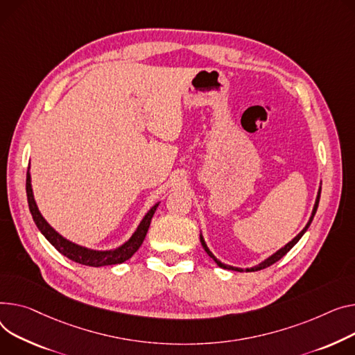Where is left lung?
Segmentation results:
<instances>
[{
    "label": "left lung",
    "instance_id": "obj_1",
    "mask_svg": "<svg viewBox=\"0 0 355 355\" xmlns=\"http://www.w3.org/2000/svg\"><path fill=\"white\" fill-rule=\"evenodd\" d=\"M320 194H321V188H320V190H318V194H317V198H315V204H314V208H313V212H311V217H310V220H309V223H306V225L302 228V231L297 235V237H294L288 244H286L284 247H282V248H279L277 252H274L271 257H268L267 259H264V261L263 263H259L258 266H254V267H251V268H239V267H232V266H227V264H224V263H221L220 261V259H217L216 258V255L214 254H212L211 251H209V248L207 247V244H205V241H204V237H202V235H200V241H201V244H202V247H204V250L207 251V254L212 258V259H214V261L217 263V266L218 267H221V268H225V270H232V271H240V272H243V271H258V270H263V268H267V267H270V266H272L274 263H277L278 261V259H281L282 257H284L298 241H300V239L302 237V235H304V232L306 231V230H309V227H310V224H311V221H313V218H314V216H315V212H317V208H318V202H320Z\"/></svg>",
    "mask_w": 355,
    "mask_h": 355
}]
</instances>
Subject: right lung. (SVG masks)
<instances>
[{"label":"right lung","instance_id":"obj_1","mask_svg":"<svg viewBox=\"0 0 355 355\" xmlns=\"http://www.w3.org/2000/svg\"><path fill=\"white\" fill-rule=\"evenodd\" d=\"M26 190H27L28 207H30V212L33 216V220H34L35 225L38 227V230L41 231L44 237L49 240L62 255L69 258L71 261H76L78 264L88 266V267H103V266L121 264V263L127 261V259H130L137 252V250L141 247V244H143L146 235H147V231L150 228V224H151V218H153L154 212L158 207V202L154 207H151V209L147 212L146 217L143 218V221L139 223V225L137 227V230L134 231V234L131 235L130 240L125 241L123 245H120L115 250L97 251V250L85 248V247H81L78 244L68 241L67 239L62 237L61 234H58L49 223L45 221V218L41 216V212L37 207V202L34 200L30 171H27Z\"/></svg>","mask_w":355,"mask_h":355}]
</instances>
